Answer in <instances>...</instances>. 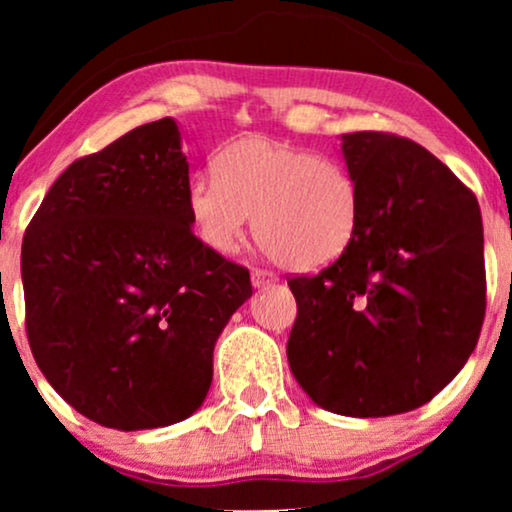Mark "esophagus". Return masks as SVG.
<instances>
[{
    "instance_id": "34e87169",
    "label": "esophagus",
    "mask_w": 512,
    "mask_h": 512,
    "mask_svg": "<svg viewBox=\"0 0 512 512\" xmlns=\"http://www.w3.org/2000/svg\"><path fill=\"white\" fill-rule=\"evenodd\" d=\"M251 282H254L256 289H265V286H272L277 282V275L270 270H263V268H254L251 270Z\"/></svg>"
}]
</instances>
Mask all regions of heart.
I'll use <instances>...</instances> for the list:
<instances>
[{"label":"heart","mask_w":512,"mask_h":512,"mask_svg":"<svg viewBox=\"0 0 512 512\" xmlns=\"http://www.w3.org/2000/svg\"><path fill=\"white\" fill-rule=\"evenodd\" d=\"M214 172L188 181L186 212L216 254L240 247L251 216L268 256L300 272L326 268L359 233V184L340 160L251 135L223 146Z\"/></svg>","instance_id":"1"}]
</instances>
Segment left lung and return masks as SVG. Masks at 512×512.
Wrapping results in <instances>:
<instances>
[{"instance_id": "8db88e82", "label": "left lung", "mask_w": 512, "mask_h": 512, "mask_svg": "<svg viewBox=\"0 0 512 512\" xmlns=\"http://www.w3.org/2000/svg\"><path fill=\"white\" fill-rule=\"evenodd\" d=\"M361 195L345 254L291 277V373L335 415L389 417L429 403L478 345L485 240L475 195L450 167L389 132L342 135Z\"/></svg>"}]
</instances>
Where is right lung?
I'll use <instances>...</instances> for the list:
<instances>
[{
	"label": "right lung",
	"mask_w": 512,
	"mask_h": 512,
	"mask_svg": "<svg viewBox=\"0 0 512 512\" xmlns=\"http://www.w3.org/2000/svg\"><path fill=\"white\" fill-rule=\"evenodd\" d=\"M188 163L172 118L74 160L23 237L34 361L83 417L118 431L191 417L249 270L207 249L186 212Z\"/></svg>",
	"instance_id": "add662e5"
}]
</instances>
